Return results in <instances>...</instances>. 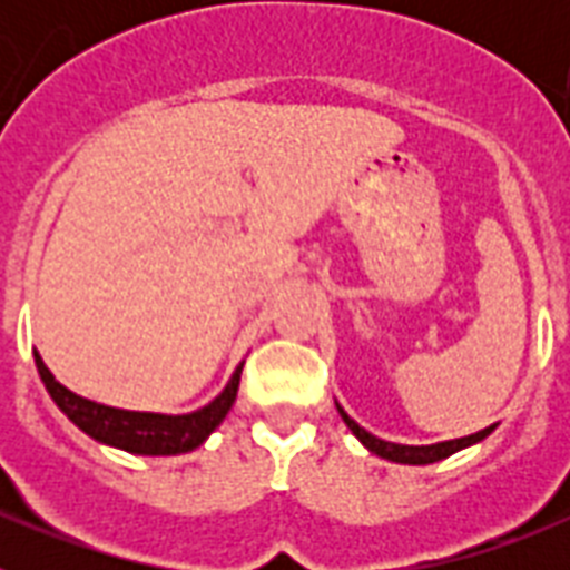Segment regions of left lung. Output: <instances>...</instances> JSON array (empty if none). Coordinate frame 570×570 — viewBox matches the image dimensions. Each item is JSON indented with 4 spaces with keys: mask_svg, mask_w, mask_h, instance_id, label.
I'll return each mask as SVG.
<instances>
[{
    "mask_svg": "<svg viewBox=\"0 0 570 570\" xmlns=\"http://www.w3.org/2000/svg\"><path fill=\"white\" fill-rule=\"evenodd\" d=\"M336 411H340L342 422H345L347 428H351V434L356 436V440L362 442V445L371 451V454L382 456V460H391V462H400V465H431V462H440L445 460V456L456 454V451H462V448L468 445H476V442L485 440L488 434H491L493 428L497 425H488L482 428V431H476V434L471 436H460V440H448V442H436V445H400V442H385L380 440V436L367 434L365 428L356 425L351 416L342 411V405L336 402Z\"/></svg>",
    "mask_w": 570,
    "mask_h": 570,
    "instance_id": "left-lung-1",
    "label": "left lung"
}]
</instances>
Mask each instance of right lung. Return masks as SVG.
<instances>
[{
  "label": "right lung",
  "instance_id": "right-lung-1",
  "mask_svg": "<svg viewBox=\"0 0 570 570\" xmlns=\"http://www.w3.org/2000/svg\"><path fill=\"white\" fill-rule=\"evenodd\" d=\"M37 360V371L42 376L45 387H48L50 400L57 402L59 411L68 416L79 431L94 436L102 445L122 448L128 454H142V456H174V454H188L194 448L203 445L210 434H214L219 422L228 416L230 405L239 391V376H242V362L228 380L225 391L208 405L190 414H148V411H122V407H110L102 402H90L85 396L73 394L57 376L50 374L42 356L33 351Z\"/></svg>",
  "mask_w": 570,
  "mask_h": 570
}]
</instances>
